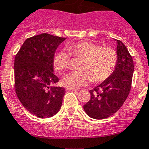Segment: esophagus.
<instances>
[{
	"label": "esophagus",
	"instance_id": "1",
	"mask_svg": "<svg viewBox=\"0 0 149 149\" xmlns=\"http://www.w3.org/2000/svg\"><path fill=\"white\" fill-rule=\"evenodd\" d=\"M66 91H77V89L76 88H70V87H67L66 88Z\"/></svg>",
	"mask_w": 149,
	"mask_h": 149
}]
</instances>
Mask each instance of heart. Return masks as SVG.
Masks as SVG:
<instances>
[{
  "mask_svg": "<svg viewBox=\"0 0 149 149\" xmlns=\"http://www.w3.org/2000/svg\"><path fill=\"white\" fill-rule=\"evenodd\" d=\"M68 49L76 58H82L81 70L72 72L63 79L64 85L79 88L90 81L96 83L107 80L113 73L118 62V55L112 47H101L91 41H81L68 46ZM52 65L56 71L68 70L70 67V55L65 50L56 52Z\"/></svg>",
  "mask_w": 149,
  "mask_h": 149,
  "instance_id": "heart-1",
  "label": "heart"
}]
</instances>
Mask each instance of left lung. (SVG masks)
Instances as JSON below:
<instances>
[{"label":"left lung","instance_id":"8db88e82","mask_svg":"<svg viewBox=\"0 0 149 149\" xmlns=\"http://www.w3.org/2000/svg\"><path fill=\"white\" fill-rule=\"evenodd\" d=\"M115 41L116 68L109 78L90 90L91 99L84 105L86 113L94 119H105L114 115L125 102L131 88L134 71L133 58L121 41Z\"/></svg>","mask_w":149,"mask_h":149}]
</instances>
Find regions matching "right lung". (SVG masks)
Segmentation results:
<instances>
[{
    "mask_svg": "<svg viewBox=\"0 0 149 149\" xmlns=\"http://www.w3.org/2000/svg\"><path fill=\"white\" fill-rule=\"evenodd\" d=\"M65 37L43 33L26 39L14 60L15 90L29 112L40 118L58 112L65 90L52 84L59 81L54 74L52 60Z\"/></svg>",
    "mask_w": 149,
    "mask_h": 149,
    "instance_id": "right-lung-1",
    "label": "right lung"
}]
</instances>
